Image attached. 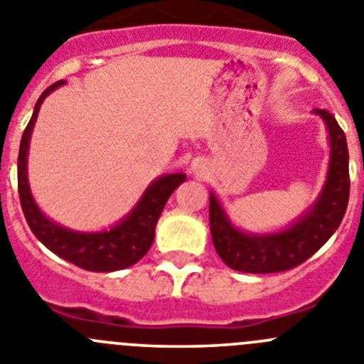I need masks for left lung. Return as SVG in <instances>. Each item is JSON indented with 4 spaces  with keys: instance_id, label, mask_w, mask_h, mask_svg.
I'll return each mask as SVG.
<instances>
[{
    "instance_id": "obj_1",
    "label": "left lung",
    "mask_w": 364,
    "mask_h": 364,
    "mask_svg": "<svg viewBox=\"0 0 364 364\" xmlns=\"http://www.w3.org/2000/svg\"><path fill=\"white\" fill-rule=\"evenodd\" d=\"M316 114H319L328 127V178L312 210L296 225L277 234H243L228 221L215 196L210 194L212 241L219 257L234 270L248 274L290 270L312 257L341 225L350 196L346 137L332 114L323 109H316Z\"/></svg>"
}]
</instances>
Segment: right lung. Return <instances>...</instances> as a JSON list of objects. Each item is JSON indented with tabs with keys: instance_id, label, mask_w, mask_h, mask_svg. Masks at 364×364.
Segmentation results:
<instances>
[{
	"instance_id": "right-lung-1",
	"label": "right lung",
	"mask_w": 364,
	"mask_h": 364,
	"mask_svg": "<svg viewBox=\"0 0 364 364\" xmlns=\"http://www.w3.org/2000/svg\"><path fill=\"white\" fill-rule=\"evenodd\" d=\"M65 81H55L54 85L39 96L34 107L31 121L21 136L18 156V192L21 203L23 214L27 219L28 227L34 232L36 237L63 259L70 261L76 267L90 272H114L121 268L132 267L149 252L154 241L156 223L165 208L166 201L176 188L186 179L185 174H168L154 181L143 194L141 201L137 203L132 214L123 223L116 225L110 230L96 232V234H83V232H72L52 223L45 218L32 199L31 188L27 179V152L31 134L34 129L36 117L39 107L45 97L61 87Z\"/></svg>"
}]
</instances>
